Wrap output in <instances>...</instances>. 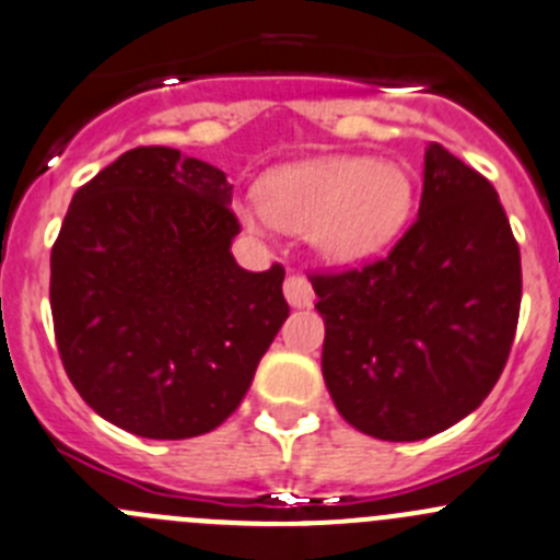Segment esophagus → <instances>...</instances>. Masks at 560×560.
I'll return each mask as SVG.
<instances>
[{
    "label": "esophagus",
    "instance_id": "obj_1",
    "mask_svg": "<svg viewBox=\"0 0 560 560\" xmlns=\"http://www.w3.org/2000/svg\"><path fill=\"white\" fill-rule=\"evenodd\" d=\"M284 298L290 301V306L295 308H306L314 303V290H312V281L301 273H292L287 276L284 281Z\"/></svg>",
    "mask_w": 560,
    "mask_h": 560
}]
</instances>
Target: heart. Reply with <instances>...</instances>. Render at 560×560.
I'll list each match as a JSON object with an SVG mask.
<instances>
[{
	"instance_id": "b5f03b06",
	"label": "heart",
	"mask_w": 560,
	"mask_h": 560,
	"mask_svg": "<svg viewBox=\"0 0 560 560\" xmlns=\"http://www.w3.org/2000/svg\"><path fill=\"white\" fill-rule=\"evenodd\" d=\"M412 208L410 175L394 161L325 155L281 166L259 183V202H241L252 230L308 232L330 262H361L405 230Z\"/></svg>"
}]
</instances>
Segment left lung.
I'll list each match as a JSON object with an SVG mask.
<instances>
[{
	"label": "left lung",
	"instance_id": "left-lung-1",
	"mask_svg": "<svg viewBox=\"0 0 560 560\" xmlns=\"http://www.w3.org/2000/svg\"><path fill=\"white\" fill-rule=\"evenodd\" d=\"M323 377L347 424L424 441L474 412L509 361L520 246L485 175L432 142L418 219L388 257L312 273Z\"/></svg>",
	"mask_w": 560,
	"mask_h": 560
}]
</instances>
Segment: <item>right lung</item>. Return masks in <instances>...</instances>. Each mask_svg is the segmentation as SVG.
<instances>
[{"label": "right lung", "instance_id": "1", "mask_svg": "<svg viewBox=\"0 0 560 560\" xmlns=\"http://www.w3.org/2000/svg\"><path fill=\"white\" fill-rule=\"evenodd\" d=\"M226 175L172 148H136L73 194L51 248L59 358L81 399L153 441L224 424L290 306L279 262L232 257Z\"/></svg>", "mask_w": 560, "mask_h": 560}]
</instances>
